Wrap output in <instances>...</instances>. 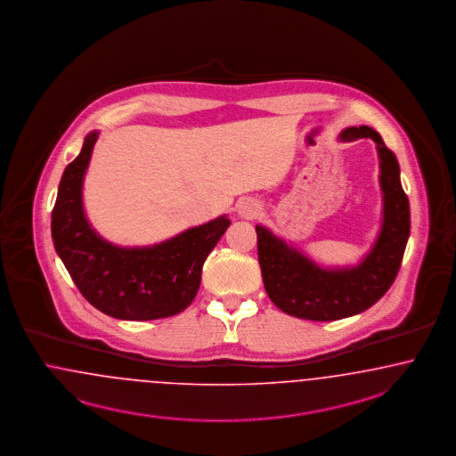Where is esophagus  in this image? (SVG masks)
Returning a JSON list of instances; mask_svg holds the SVG:
<instances>
[{
  "label": "esophagus",
  "mask_w": 456,
  "mask_h": 456,
  "mask_svg": "<svg viewBox=\"0 0 456 456\" xmlns=\"http://www.w3.org/2000/svg\"><path fill=\"white\" fill-rule=\"evenodd\" d=\"M239 214H240V217H244V219H255V217H257V216L261 214V205H259V201L248 199V200H244L240 203Z\"/></svg>",
  "instance_id": "esophagus-1"
}]
</instances>
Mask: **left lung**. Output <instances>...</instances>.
<instances>
[{
	"instance_id": "8db88e82",
	"label": "left lung",
	"mask_w": 456,
	"mask_h": 456,
	"mask_svg": "<svg viewBox=\"0 0 456 456\" xmlns=\"http://www.w3.org/2000/svg\"><path fill=\"white\" fill-rule=\"evenodd\" d=\"M364 137L377 142L380 156L383 225L371 253L360 266L339 272L321 270L268 229L256 225L265 289L274 305L289 315L309 321H338L356 315L382 298L401 270L411 232V212L402 190L399 163L373 128L349 127L341 134L343 141Z\"/></svg>"
}]
</instances>
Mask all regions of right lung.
Segmentation results:
<instances>
[{
  "label": "right lung",
  "instance_id": "right-lung-1",
  "mask_svg": "<svg viewBox=\"0 0 456 456\" xmlns=\"http://www.w3.org/2000/svg\"><path fill=\"white\" fill-rule=\"evenodd\" d=\"M86 139L68 164L53 210L55 251L93 307L124 321H152L186 309L200 289L201 268L231 220H212L152 248L124 249L98 236L83 212L81 184L96 142Z\"/></svg>",
  "mask_w": 456,
  "mask_h": 456
}]
</instances>
